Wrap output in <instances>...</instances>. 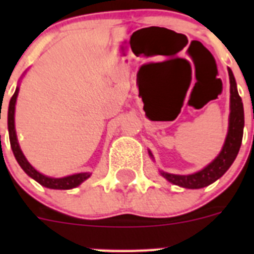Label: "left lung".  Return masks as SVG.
<instances>
[{
	"instance_id": "1",
	"label": "left lung",
	"mask_w": 254,
	"mask_h": 254,
	"mask_svg": "<svg viewBox=\"0 0 254 254\" xmlns=\"http://www.w3.org/2000/svg\"><path fill=\"white\" fill-rule=\"evenodd\" d=\"M229 77H230V117H229L228 136H226L223 150L212 163H210L207 167L194 174L177 176V174L161 172V176L173 185L190 188V190L206 187L217 181L221 176H224V173L230 168L233 161L237 158L238 151L241 149L242 138H243L244 111L242 98L238 94L237 82H235L232 69H229Z\"/></svg>"
}]
</instances>
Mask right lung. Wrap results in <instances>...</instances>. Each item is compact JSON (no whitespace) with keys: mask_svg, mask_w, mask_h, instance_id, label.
Instances as JSON below:
<instances>
[{"mask_svg":"<svg viewBox=\"0 0 254 254\" xmlns=\"http://www.w3.org/2000/svg\"><path fill=\"white\" fill-rule=\"evenodd\" d=\"M19 94V87H16V90L13 93L12 98L10 100V105H8V113H7V126H8V136H10V143L11 149H12L13 155L16 158L17 163L20 164V167L22 170L31 177L33 179L39 183V185L44 186L47 188H52V190H69V188L77 187L78 185H81L85 179L90 177L89 173H78V174H73V176L64 177V178H49V177L40 174L39 172L31 167L28 160L25 159L22 151L20 150L19 142L16 138V132H15V122H13V116H15V104H16V98Z\"/></svg>","mask_w":254,"mask_h":254,"instance_id":"right-lung-1","label":"right lung"}]
</instances>
